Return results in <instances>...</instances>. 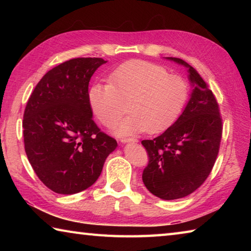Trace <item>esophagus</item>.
I'll return each instance as SVG.
<instances>
[{
  "instance_id": "34e87169",
  "label": "esophagus",
  "mask_w": 251,
  "mask_h": 251,
  "mask_svg": "<svg viewBox=\"0 0 251 251\" xmlns=\"http://www.w3.org/2000/svg\"><path fill=\"white\" fill-rule=\"evenodd\" d=\"M121 142L123 144H126V143H137L138 141H137V139H135V138H122Z\"/></svg>"
}]
</instances>
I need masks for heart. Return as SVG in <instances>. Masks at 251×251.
Segmentation results:
<instances>
[{
	"instance_id": "1",
	"label": "heart",
	"mask_w": 251,
	"mask_h": 251,
	"mask_svg": "<svg viewBox=\"0 0 251 251\" xmlns=\"http://www.w3.org/2000/svg\"><path fill=\"white\" fill-rule=\"evenodd\" d=\"M108 84H93L88 103L94 116L105 127H113L124 113L116 134L135 135L148 130L160 133L174 124L188 99L184 77L169 74L164 66L134 59L123 63L108 75Z\"/></svg>"
}]
</instances>
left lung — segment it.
<instances>
[{"instance_id":"obj_1","label":"left lung","mask_w":251,"mask_h":251,"mask_svg":"<svg viewBox=\"0 0 251 251\" xmlns=\"http://www.w3.org/2000/svg\"><path fill=\"white\" fill-rule=\"evenodd\" d=\"M188 70L193 86L184 112L168 129L143 141L150 161L143 182L156 197L173 201L194 193L209 176L222 141L218 103L198 72L177 57H166Z\"/></svg>"}]
</instances>
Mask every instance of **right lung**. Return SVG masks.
<instances>
[{"mask_svg":"<svg viewBox=\"0 0 251 251\" xmlns=\"http://www.w3.org/2000/svg\"><path fill=\"white\" fill-rule=\"evenodd\" d=\"M100 57L66 61L49 71L25 107V152L41 181L53 192L73 195L100 177L117 142L93 121L88 84L105 64Z\"/></svg>","mask_w":251,"mask_h":251,"instance_id":"obj_1","label":"right lung"}]
</instances>
